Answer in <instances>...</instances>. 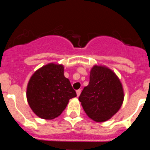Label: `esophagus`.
<instances>
[{
    "mask_svg": "<svg viewBox=\"0 0 150 150\" xmlns=\"http://www.w3.org/2000/svg\"><path fill=\"white\" fill-rule=\"evenodd\" d=\"M80 93H81V89L76 90V95H77V97L79 96V95H80Z\"/></svg>",
    "mask_w": 150,
    "mask_h": 150,
    "instance_id": "1",
    "label": "esophagus"
}]
</instances>
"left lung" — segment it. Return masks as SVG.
I'll list each match as a JSON object with an SVG mask.
<instances>
[{
    "label": "left lung",
    "instance_id": "obj_1",
    "mask_svg": "<svg viewBox=\"0 0 150 150\" xmlns=\"http://www.w3.org/2000/svg\"><path fill=\"white\" fill-rule=\"evenodd\" d=\"M123 100L122 86L116 74L105 66H94L89 83L79 97L87 116L98 122L107 121L119 111Z\"/></svg>",
    "mask_w": 150,
    "mask_h": 150
}]
</instances>
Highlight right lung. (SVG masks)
I'll use <instances>...</instances> for the list:
<instances>
[{"instance_id": "1", "label": "right lung", "mask_w": 150, "mask_h": 150, "mask_svg": "<svg viewBox=\"0 0 150 150\" xmlns=\"http://www.w3.org/2000/svg\"><path fill=\"white\" fill-rule=\"evenodd\" d=\"M27 100L33 112L41 119L53 120L62 114L69 100L76 96L64 66L50 63L36 71L27 86Z\"/></svg>"}]
</instances>
